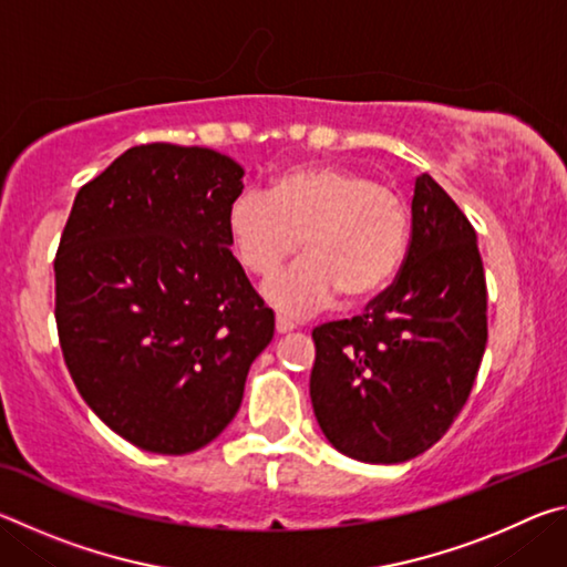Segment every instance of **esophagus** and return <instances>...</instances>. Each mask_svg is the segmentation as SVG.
Here are the masks:
<instances>
[{
  "label": "esophagus",
  "mask_w": 567,
  "mask_h": 567,
  "mask_svg": "<svg viewBox=\"0 0 567 567\" xmlns=\"http://www.w3.org/2000/svg\"><path fill=\"white\" fill-rule=\"evenodd\" d=\"M297 328V324L292 322V320H287V318H277L275 320V330L280 332V334H285V332H292Z\"/></svg>",
  "instance_id": "esophagus-1"
}]
</instances>
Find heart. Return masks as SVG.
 Returning <instances> with one entry per match:
<instances>
[{"instance_id":"heart-1","label":"heart","mask_w":567,"mask_h":567,"mask_svg":"<svg viewBox=\"0 0 567 567\" xmlns=\"http://www.w3.org/2000/svg\"><path fill=\"white\" fill-rule=\"evenodd\" d=\"M227 235L255 277H270L302 243L307 260L267 282L265 297L287 315H307L334 297L360 305L390 287L408 255L410 215L390 185L312 162L277 175L267 197L237 195L227 207Z\"/></svg>"}]
</instances>
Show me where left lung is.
Listing matches in <instances>:
<instances>
[{"mask_svg": "<svg viewBox=\"0 0 567 567\" xmlns=\"http://www.w3.org/2000/svg\"><path fill=\"white\" fill-rule=\"evenodd\" d=\"M485 312L475 229L433 177L420 175L395 282L358 318L312 330L310 398L332 447L375 465L433 447L473 390Z\"/></svg>", "mask_w": 567, "mask_h": 567, "instance_id": "8db88e82", "label": "left lung"}]
</instances>
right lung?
Wrapping results in <instances>:
<instances>
[{
  "instance_id": "add662e5",
  "label": "right lung",
  "mask_w": 567,
  "mask_h": 567,
  "mask_svg": "<svg viewBox=\"0 0 567 567\" xmlns=\"http://www.w3.org/2000/svg\"><path fill=\"white\" fill-rule=\"evenodd\" d=\"M245 169L207 147H132L76 192L54 260L56 330L84 402L147 453L223 433L275 315L229 252Z\"/></svg>"
}]
</instances>
